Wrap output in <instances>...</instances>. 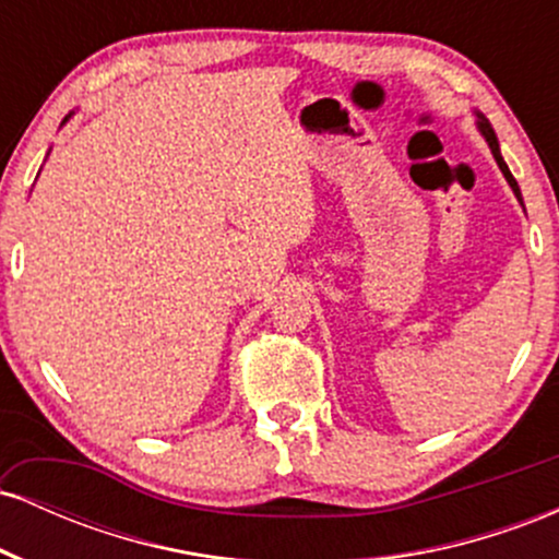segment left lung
I'll return each mask as SVG.
<instances>
[{
    "label": "left lung",
    "mask_w": 559,
    "mask_h": 559,
    "mask_svg": "<svg viewBox=\"0 0 559 559\" xmlns=\"http://www.w3.org/2000/svg\"><path fill=\"white\" fill-rule=\"evenodd\" d=\"M473 115H476V128H478V133H480V136H484V139H486V144H489L491 155H493V159H497V165H499V170H502L504 181H507V183H510L512 194H515V199H518V202H521V204H523V194H521V186H518V181H515V178H512V173H510V168H507V163H504L502 152H499V141H497V133H493V128H491V123H489V120H486V115H484V112L473 110ZM523 210H525V207H523Z\"/></svg>",
    "instance_id": "1"
}]
</instances>
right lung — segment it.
Masks as SVG:
<instances>
[{"mask_svg": "<svg viewBox=\"0 0 559 559\" xmlns=\"http://www.w3.org/2000/svg\"><path fill=\"white\" fill-rule=\"evenodd\" d=\"M70 115H73V112H70ZM70 115H68V118H66V120H62V123H68V120H70Z\"/></svg>", "mask_w": 559, "mask_h": 559, "instance_id": "right-lung-1", "label": "right lung"}]
</instances>
